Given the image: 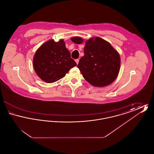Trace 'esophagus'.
Returning <instances> with one entry per match:
<instances>
[{"label":"esophagus","mask_w":154,"mask_h":154,"mask_svg":"<svg viewBox=\"0 0 154 154\" xmlns=\"http://www.w3.org/2000/svg\"><path fill=\"white\" fill-rule=\"evenodd\" d=\"M75 62L77 63V64L78 65V64H79V59H75Z\"/></svg>","instance_id":"esophagus-1"}]
</instances>
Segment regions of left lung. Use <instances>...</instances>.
Returning <instances> with one entry per match:
<instances>
[{
  "instance_id": "obj_1",
  "label": "left lung",
  "mask_w": 154,
  "mask_h": 154,
  "mask_svg": "<svg viewBox=\"0 0 154 154\" xmlns=\"http://www.w3.org/2000/svg\"><path fill=\"white\" fill-rule=\"evenodd\" d=\"M71 40L76 44L84 42L80 37H72ZM84 52L77 67L90 84L103 87L115 81L120 70L121 58L109 42L99 37L91 38L85 41Z\"/></svg>"
}]
</instances>
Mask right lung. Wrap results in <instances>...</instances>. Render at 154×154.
<instances>
[{
  "label": "right lung",
  "mask_w": 154,
  "mask_h": 154,
  "mask_svg": "<svg viewBox=\"0 0 154 154\" xmlns=\"http://www.w3.org/2000/svg\"><path fill=\"white\" fill-rule=\"evenodd\" d=\"M76 65L63 39L57 42L53 39L46 42L37 50L33 59L36 73L47 83L62 79Z\"/></svg>",
  "instance_id": "add662e5"
}]
</instances>
